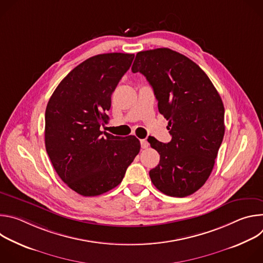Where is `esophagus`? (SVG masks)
<instances>
[{
  "label": "esophagus",
  "mask_w": 263,
  "mask_h": 263,
  "mask_svg": "<svg viewBox=\"0 0 263 263\" xmlns=\"http://www.w3.org/2000/svg\"><path fill=\"white\" fill-rule=\"evenodd\" d=\"M140 144H141V147L142 148H146L148 146V142L145 140V139H141L140 140Z\"/></svg>",
  "instance_id": "34e87169"
}]
</instances>
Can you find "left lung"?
Masks as SVG:
<instances>
[{
	"mask_svg": "<svg viewBox=\"0 0 263 263\" xmlns=\"http://www.w3.org/2000/svg\"><path fill=\"white\" fill-rule=\"evenodd\" d=\"M132 71L152 86L172 135L167 143L147 139L160 155L149 178L164 195H193L209 178L223 138L222 101L197 63L167 48L138 52Z\"/></svg>",
	"mask_w": 263,
	"mask_h": 263,
	"instance_id": "obj_1",
	"label": "left lung"
}]
</instances>
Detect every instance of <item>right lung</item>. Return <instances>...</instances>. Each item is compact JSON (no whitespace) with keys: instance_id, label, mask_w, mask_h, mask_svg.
Instances as JSON below:
<instances>
[{"instance_id":"right-lung-1","label":"right lung","mask_w":263,"mask_h":263,"mask_svg":"<svg viewBox=\"0 0 263 263\" xmlns=\"http://www.w3.org/2000/svg\"><path fill=\"white\" fill-rule=\"evenodd\" d=\"M133 59L134 54L124 53L86 59L67 73L47 105V153L61 180L83 197L115 189L140 151L135 136L100 130L111 95Z\"/></svg>"}]
</instances>
